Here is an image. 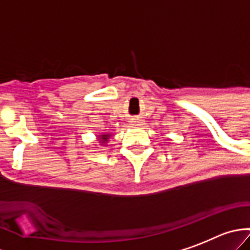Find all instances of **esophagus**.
Segmentation results:
<instances>
[{"label":"esophagus","instance_id":"esophagus-1","mask_svg":"<svg viewBox=\"0 0 250 250\" xmlns=\"http://www.w3.org/2000/svg\"><path fill=\"white\" fill-rule=\"evenodd\" d=\"M141 125H143V122L141 120H134L130 122V127H141Z\"/></svg>","mask_w":250,"mask_h":250}]
</instances>
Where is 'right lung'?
I'll return each mask as SVG.
<instances>
[{"instance_id": "right-lung-1", "label": "right lung", "mask_w": 250, "mask_h": 250, "mask_svg": "<svg viewBox=\"0 0 250 250\" xmlns=\"http://www.w3.org/2000/svg\"><path fill=\"white\" fill-rule=\"evenodd\" d=\"M112 137L111 133H104V134H98L97 137V141L100 142V145L101 146H105L107 143H108L109 138Z\"/></svg>"}]
</instances>
